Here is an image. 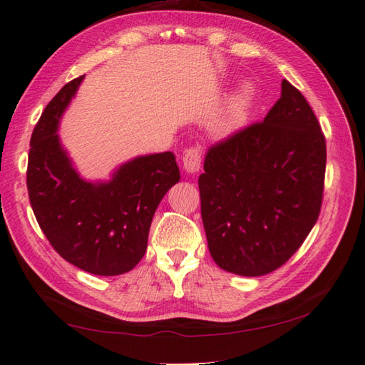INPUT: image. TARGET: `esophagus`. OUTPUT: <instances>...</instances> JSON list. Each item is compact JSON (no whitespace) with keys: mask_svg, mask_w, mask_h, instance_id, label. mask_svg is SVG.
<instances>
[{"mask_svg":"<svg viewBox=\"0 0 365 365\" xmlns=\"http://www.w3.org/2000/svg\"><path fill=\"white\" fill-rule=\"evenodd\" d=\"M201 161H202V152L201 147H191L185 150L183 158H182V166L187 174H196L199 169H201Z\"/></svg>","mask_w":365,"mask_h":365,"instance_id":"esophagus-1","label":"esophagus"}]
</instances>
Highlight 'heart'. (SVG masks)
I'll return each mask as SVG.
<instances>
[{
    "instance_id": "1",
    "label": "heart",
    "mask_w": 365,
    "mask_h": 365,
    "mask_svg": "<svg viewBox=\"0 0 365 365\" xmlns=\"http://www.w3.org/2000/svg\"><path fill=\"white\" fill-rule=\"evenodd\" d=\"M256 98V87L253 82H244L235 91V96L231 104V112L227 117V130L230 133L239 131L247 123V118L252 110Z\"/></svg>"
}]
</instances>
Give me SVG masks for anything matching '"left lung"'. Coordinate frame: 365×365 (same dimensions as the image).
Segmentation results:
<instances>
[{
	"label": "left lung",
	"mask_w": 365,
	"mask_h": 365,
	"mask_svg": "<svg viewBox=\"0 0 365 365\" xmlns=\"http://www.w3.org/2000/svg\"><path fill=\"white\" fill-rule=\"evenodd\" d=\"M324 173L326 140L315 113L283 81L262 123L207 152L197 183L213 261L242 277L283 266L317 223Z\"/></svg>",
	"instance_id": "1"
}]
</instances>
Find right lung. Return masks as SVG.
<instances>
[{
    "label": "right lung",
    "mask_w": 365,
    "mask_h": 365,
    "mask_svg": "<svg viewBox=\"0 0 365 365\" xmlns=\"http://www.w3.org/2000/svg\"><path fill=\"white\" fill-rule=\"evenodd\" d=\"M85 76L56 93L30 140L26 187L42 232L63 259L93 275L130 272L145 255L155 210L180 180L173 152L140 155L91 182L77 173L58 134Z\"/></svg>",
    "instance_id": "obj_1"
}]
</instances>
